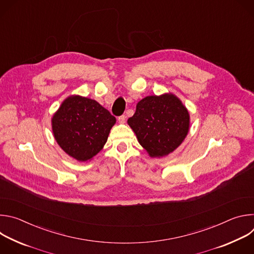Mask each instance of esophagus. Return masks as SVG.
Listing matches in <instances>:
<instances>
[{
    "label": "esophagus",
    "mask_w": 254,
    "mask_h": 254,
    "mask_svg": "<svg viewBox=\"0 0 254 254\" xmlns=\"http://www.w3.org/2000/svg\"><path fill=\"white\" fill-rule=\"evenodd\" d=\"M118 121H119L120 124H125V123H126V116H121V117H119Z\"/></svg>",
    "instance_id": "esophagus-1"
}]
</instances>
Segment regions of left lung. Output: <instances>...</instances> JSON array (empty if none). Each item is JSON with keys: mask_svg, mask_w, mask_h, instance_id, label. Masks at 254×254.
Returning a JSON list of instances; mask_svg holds the SVG:
<instances>
[{"mask_svg": "<svg viewBox=\"0 0 254 254\" xmlns=\"http://www.w3.org/2000/svg\"><path fill=\"white\" fill-rule=\"evenodd\" d=\"M127 124L150 157L161 158L183 142L190 127V115L176 95L165 93L139 100Z\"/></svg>", "mask_w": 254, "mask_h": 254, "instance_id": "left-lung-1", "label": "left lung"}]
</instances>
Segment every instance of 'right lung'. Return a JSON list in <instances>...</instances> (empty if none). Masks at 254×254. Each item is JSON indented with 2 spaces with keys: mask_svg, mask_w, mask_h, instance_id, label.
<instances>
[{
  "mask_svg": "<svg viewBox=\"0 0 254 254\" xmlns=\"http://www.w3.org/2000/svg\"><path fill=\"white\" fill-rule=\"evenodd\" d=\"M116 122L97 101L80 95L67 97L51 120L60 148L79 162L91 160L99 153Z\"/></svg>",
  "mask_w": 254,
  "mask_h": 254,
  "instance_id": "1",
  "label": "right lung"
}]
</instances>
